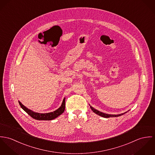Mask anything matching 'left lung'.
Wrapping results in <instances>:
<instances>
[{
  "mask_svg": "<svg viewBox=\"0 0 155 155\" xmlns=\"http://www.w3.org/2000/svg\"><path fill=\"white\" fill-rule=\"evenodd\" d=\"M90 107H91V110L95 113V114H97V115H99V116H101V117H104V118H110V117H119V116H120V115H122L123 114H119V115H109V114H104V113H102V112H99V111H98L97 110H96L95 109H94L93 107H92L91 106H90Z\"/></svg>",
  "mask_w": 155,
  "mask_h": 155,
  "instance_id": "8db88e82",
  "label": "left lung"
}]
</instances>
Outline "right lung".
<instances>
[{
	"mask_svg": "<svg viewBox=\"0 0 155 155\" xmlns=\"http://www.w3.org/2000/svg\"><path fill=\"white\" fill-rule=\"evenodd\" d=\"M19 105L21 106V108L25 111L30 117H31L37 120H52L56 118H57L58 116L61 115L65 110V99L64 98L63 100L62 103L61 104V106L57 109L56 110L53 112H50V113H47V114H39V113H36L35 112H33L32 110L27 109L26 107H25L22 103H21L19 101H18Z\"/></svg>",
	"mask_w": 155,
	"mask_h": 155,
	"instance_id": "add662e5",
	"label": "right lung"
}]
</instances>
